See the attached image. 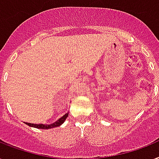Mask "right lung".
I'll return each mask as SVG.
<instances>
[{
	"mask_svg": "<svg viewBox=\"0 0 159 159\" xmlns=\"http://www.w3.org/2000/svg\"><path fill=\"white\" fill-rule=\"evenodd\" d=\"M69 115V113H66V114H64L61 118L56 120L55 123L50 124H31V123H25L27 125H29L30 127H34V128H36V129H53V128H55V127L60 126L61 124L66 121V119H67V117Z\"/></svg>",
	"mask_w": 159,
	"mask_h": 159,
	"instance_id": "obj_1",
	"label": "right lung"
}]
</instances>
